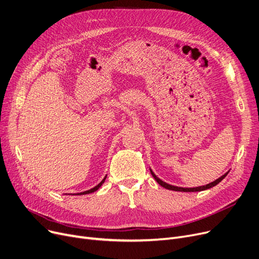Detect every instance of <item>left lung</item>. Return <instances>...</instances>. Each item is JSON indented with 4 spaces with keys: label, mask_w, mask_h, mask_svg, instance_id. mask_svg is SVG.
Listing matches in <instances>:
<instances>
[{
    "label": "left lung",
    "mask_w": 259,
    "mask_h": 259,
    "mask_svg": "<svg viewBox=\"0 0 259 259\" xmlns=\"http://www.w3.org/2000/svg\"><path fill=\"white\" fill-rule=\"evenodd\" d=\"M230 171V170H229ZM229 171H227V173L225 174V175H223L221 177H219L218 179H216L215 181H213V182H211V183H208V184H205V186H202V187H197V188H180V187H175V186H170V184H168V183H166V182H164V181H162L161 179H159L155 174H154V171L151 169V173H152V175H153V177L155 178V180L160 184V186L161 187H163V188H165V189H167V190H170V191H177V192H200V191H204V190H207V189H211V188H213V187H215V186H217V184L223 180L228 174H229Z\"/></svg>",
    "instance_id": "obj_1"
}]
</instances>
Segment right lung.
Here are the masks:
<instances>
[{
    "instance_id": "right-lung-1",
    "label": "right lung",
    "mask_w": 259,
    "mask_h": 259,
    "mask_svg": "<svg viewBox=\"0 0 259 259\" xmlns=\"http://www.w3.org/2000/svg\"><path fill=\"white\" fill-rule=\"evenodd\" d=\"M105 179H106V176L103 178V180L98 184V186H96L95 188H93V189H91V190H89V191H84V192H81V193H77V194H71V195H86V194H91V193H94V192H96L98 189H99L102 184L104 183V181H105Z\"/></svg>"
}]
</instances>
